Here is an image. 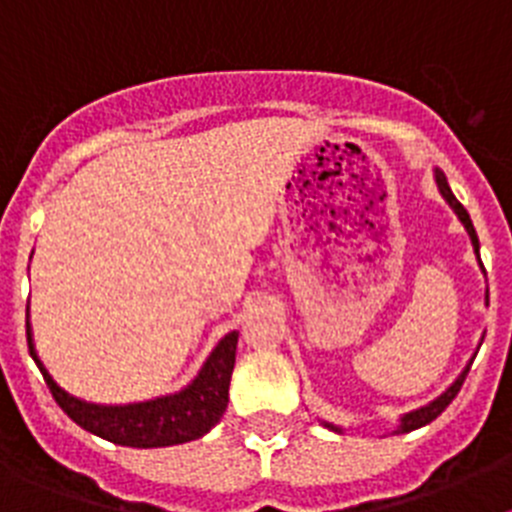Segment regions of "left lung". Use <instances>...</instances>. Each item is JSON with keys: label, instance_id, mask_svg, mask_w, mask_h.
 <instances>
[{"label": "left lung", "instance_id": "1", "mask_svg": "<svg viewBox=\"0 0 512 512\" xmlns=\"http://www.w3.org/2000/svg\"><path fill=\"white\" fill-rule=\"evenodd\" d=\"M436 184H438V192H441L443 200L449 202V207L456 212V217H459V220H461V225L467 228L469 238H472L474 253H477V256H479V238H477V230H474V225H472V217H469V212L464 210V205H461V202L454 197V192H451L449 182H446V176H443L441 169H436ZM469 366H472V364L464 366V372H461L459 377H456V382L451 384L449 390L443 392V395H438L436 400L428 402V405H423V408L413 410V413H405V415H402L400 425H397V433H410V431H415V428H423V425H428V423H431V420H436L438 415L443 413V410L449 408L451 400H454V397L459 395V390H461V384H464V379H467ZM323 425H325V428H330V431L341 433V428H338V425H333V423H323Z\"/></svg>", "mask_w": 512, "mask_h": 512}]
</instances>
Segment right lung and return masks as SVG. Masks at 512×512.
<instances>
[{
  "mask_svg": "<svg viewBox=\"0 0 512 512\" xmlns=\"http://www.w3.org/2000/svg\"><path fill=\"white\" fill-rule=\"evenodd\" d=\"M235 346H238V330H230L228 336L212 348L200 374L182 392L146 402H130V405H97V402L79 400L63 387H58L56 379L48 374L43 361L35 354L33 333L27 323L30 356L40 366L45 384L63 413L84 431L107 438L117 446H133V449H161V446L194 441V438L205 436L210 428H215V423H220L225 408H228Z\"/></svg>",
  "mask_w": 512,
  "mask_h": 512,
  "instance_id": "add662e5",
  "label": "right lung"
}]
</instances>
